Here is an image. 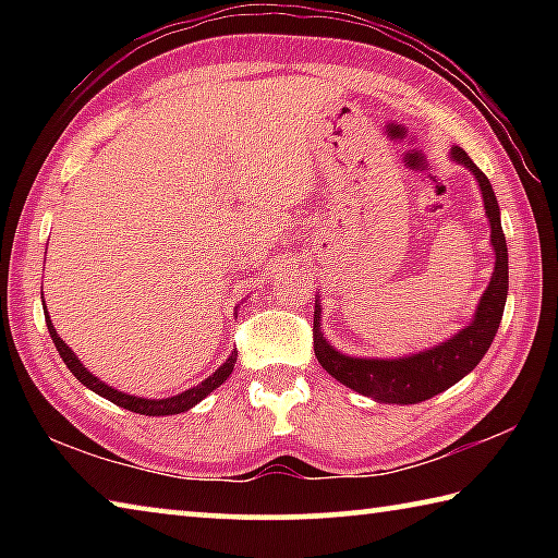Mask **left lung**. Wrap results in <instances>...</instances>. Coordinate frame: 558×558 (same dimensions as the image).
Returning a JSON list of instances; mask_svg holds the SVG:
<instances>
[{
  "label": "left lung",
  "instance_id": "obj_1",
  "mask_svg": "<svg viewBox=\"0 0 558 558\" xmlns=\"http://www.w3.org/2000/svg\"><path fill=\"white\" fill-rule=\"evenodd\" d=\"M450 159L456 165H462L468 172L475 177L483 194L485 216L489 221V243L495 251V270L489 276V286L480 298L475 315L470 323L458 329L456 335L448 337L446 342L436 347L421 349V352L381 359V356H352L339 352L337 347L327 342L323 332V300L315 295V356L323 364V369L335 376L339 384L349 389L369 396L379 403H396L409 405L428 401L433 396L450 389L458 384L462 376H468L480 359L487 354L489 344L502 323L507 288H509V260H507V241L499 221V204L493 192V184L483 174L468 153L458 145L450 147Z\"/></svg>",
  "mask_w": 558,
  "mask_h": 558
}]
</instances>
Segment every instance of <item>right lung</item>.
<instances>
[{
    "instance_id": "add662e5",
    "label": "right lung",
    "mask_w": 558,
    "mask_h": 558,
    "mask_svg": "<svg viewBox=\"0 0 558 558\" xmlns=\"http://www.w3.org/2000/svg\"><path fill=\"white\" fill-rule=\"evenodd\" d=\"M44 315H46V327H49L53 344H56V349H59L63 364L69 366L75 379H78L83 386H88L90 391L102 396V399H108L116 405H120V409H128V411L140 413V415H174V413H184L189 409H194L196 403L204 401L206 396H209L214 389H219V386L229 379L233 366H235V356H239V352H231V356L226 359V362L211 376H206L202 384H196V386H192V389H186L182 393L167 396V399H143V396H132V393L112 389V386H108L106 381H100L96 374H90L86 366L81 364V359L75 356L73 349L63 342L59 332H56V327L49 317V310H46V302H44Z\"/></svg>"
}]
</instances>
